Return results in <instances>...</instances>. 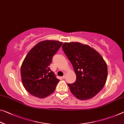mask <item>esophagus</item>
Here are the masks:
<instances>
[{"instance_id": "obj_1", "label": "esophagus", "mask_w": 124, "mask_h": 124, "mask_svg": "<svg viewBox=\"0 0 124 124\" xmlns=\"http://www.w3.org/2000/svg\"><path fill=\"white\" fill-rule=\"evenodd\" d=\"M65 77H66V76H65V74H64L63 77H62V79H65Z\"/></svg>"}]
</instances>
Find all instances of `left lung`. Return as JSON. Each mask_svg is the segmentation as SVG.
I'll return each mask as SVG.
<instances>
[{
    "label": "left lung",
    "mask_w": 124,
    "mask_h": 124,
    "mask_svg": "<svg viewBox=\"0 0 124 124\" xmlns=\"http://www.w3.org/2000/svg\"><path fill=\"white\" fill-rule=\"evenodd\" d=\"M62 48L73 66L77 80L68 84L70 90L78 99L93 98L105 84L108 67L98 51L78 42L64 43Z\"/></svg>",
    "instance_id": "8db88e82"
}]
</instances>
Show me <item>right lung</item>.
<instances>
[{
  "label": "right lung",
  "mask_w": 124,
  "mask_h": 124,
  "mask_svg": "<svg viewBox=\"0 0 124 124\" xmlns=\"http://www.w3.org/2000/svg\"><path fill=\"white\" fill-rule=\"evenodd\" d=\"M62 44L56 40L40 41L26 55L21 66V78L25 89L31 95L44 98L55 91L60 80L49 66Z\"/></svg>",
  "instance_id": "right-lung-1"
}]
</instances>
